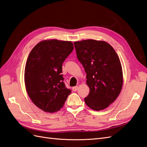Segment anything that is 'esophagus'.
Returning a JSON list of instances; mask_svg holds the SVG:
<instances>
[{"instance_id":"1","label":"esophagus","mask_w":147,"mask_h":147,"mask_svg":"<svg viewBox=\"0 0 147 147\" xmlns=\"http://www.w3.org/2000/svg\"><path fill=\"white\" fill-rule=\"evenodd\" d=\"M78 89H79V87H78V86H75V87H72V90H73L74 91L77 90Z\"/></svg>"}]
</instances>
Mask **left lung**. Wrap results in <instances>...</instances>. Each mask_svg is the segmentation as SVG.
Returning <instances> with one entry per match:
<instances>
[{
	"label": "left lung",
	"mask_w": 147,
	"mask_h": 147,
	"mask_svg": "<svg viewBox=\"0 0 147 147\" xmlns=\"http://www.w3.org/2000/svg\"><path fill=\"white\" fill-rule=\"evenodd\" d=\"M74 44L90 89L85 102L95 111L105 109L118 97L123 86L122 67L118 55L105 41L87 40Z\"/></svg>",
	"instance_id": "obj_1"
}]
</instances>
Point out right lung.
Listing matches in <instances>:
<instances>
[{"instance_id":"obj_1","label":"right lung","mask_w":147,"mask_h":147,"mask_svg":"<svg viewBox=\"0 0 147 147\" xmlns=\"http://www.w3.org/2000/svg\"><path fill=\"white\" fill-rule=\"evenodd\" d=\"M73 50L71 41L45 40L29 55L24 71L26 88L32 102L45 112L60 110L71 93L61 73L62 64Z\"/></svg>"}]
</instances>
